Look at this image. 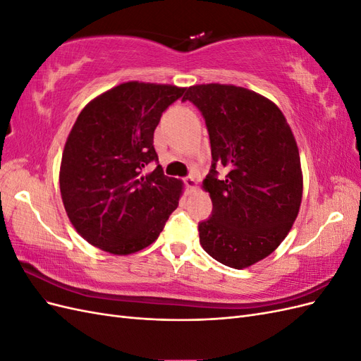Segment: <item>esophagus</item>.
I'll list each match as a JSON object with an SVG mask.
<instances>
[{
  "instance_id": "obj_1",
  "label": "esophagus",
  "mask_w": 361,
  "mask_h": 361,
  "mask_svg": "<svg viewBox=\"0 0 361 361\" xmlns=\"http://www.w3.org/2000/svg\"><path fill=\"white\" fill-rule=\"evenodd\" d=\"M185 185H187V187H188L191 191H194L195 188H197V180H195L194 176H188L187 179H185Z\"/></svg>"
}]
</instances>
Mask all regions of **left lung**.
I'll list each match as a JSON object with an SVG mask.
<instances>
[{
    "instance_id": "left-lung-1",
    "label": "left lung",
    "mask_w": 361,
    "mask_h": 361,
    "mask_svg": "<svg viewBox=\"0 0 361 361\" xmlns=\"http://www.w3.org/2000/svg\"><path fill=\"white\" fill-rule=\"evenodd\" d=\"M182 101L202 111L211 140L212 167L203 180L212 216L199 224L207 255L235 269L274 251L292 228L302 199L297 141L280 108L233 84H197ZM226 169L218 180L216 166Z\"/></svg>"
}]
</instances>
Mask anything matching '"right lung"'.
Listing matches in <instances>:
<instances>
[{
	"mask_svg": "<svg viewBox=\"0 0 361 361\" xmlns=\"http://www.w3.org/2000/svg\"><path fill=\"white\" fill-rule=\"evenodd\" d=\"M183 87L128 81L96 96L72 126L60 164V192L87 243L126 256L155 243L176 209L183 182L164 176L154 133Z\"/></svg>",
	"mask_w": 361,
	"mask_h": 361,
	"instance_id": "right-lung-1",
	"label": "right lung"
}]
</instances>
